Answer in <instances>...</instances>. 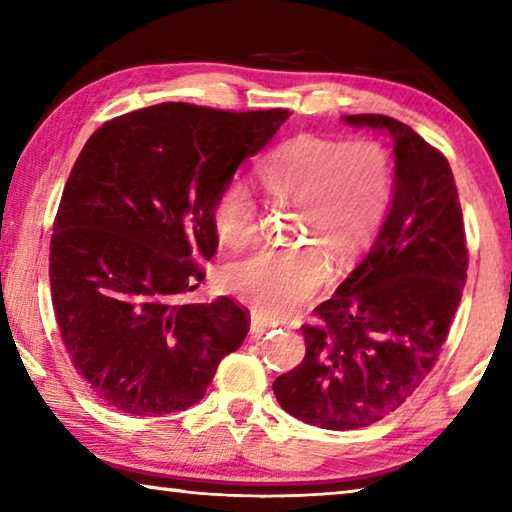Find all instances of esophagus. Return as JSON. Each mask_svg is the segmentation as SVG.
Returning <instances> with one entry per match:
<instances>
[{"instance_id":"1","label":"esophagus","mask_w":512,"mask_h":512,"mask_svg":"<svg viewBox=\"0 0 512 512\" xmlns=\"http://www.w3.org/2000/svg\"><path fill=\"white\" fill-rule=\"evenodd\" d=\"M271 327H275V323H271V320H264L262 316H257V314H253L250 316V334L255 336H262L266 329H271Z\"/></svg>"}]
</instances>
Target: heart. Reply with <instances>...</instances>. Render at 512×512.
<instances>
[{
    "instance_id": "obj_1",
    "label": "heart",
    "mask_w": 512,
    "mask_h": 512,
    "mask_svg": "<svg viewBox=\"0 0 512 512\" xmlns=\"http://www.w3.org/2000/svg\"><path fill=\"white\" fill-rule=\"evenodd\" d=\"M259 183L277 203L298 207L293 232L315 244L257 248L223 273L225 287L266 318H287L329 280V255L352 262L377 237L393 192L388 153L372 140L336 142L300 135L280 146L259 169ZM221 244L241 248L257 232V203L235 180L214 203Z\"/></svg>"
}]
</instances>
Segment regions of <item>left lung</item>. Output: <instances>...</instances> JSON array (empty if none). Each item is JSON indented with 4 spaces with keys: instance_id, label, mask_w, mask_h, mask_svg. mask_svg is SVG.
Listing matches in <instances>:
<instances>
[{
    "instance_id": "left-lung-1",
    "label": "left lung",
    "mask_w": 512,
    "mask_h": 512,
    "mask_svg": "<svg viewBox=\"0 0 512 512\" xmlns=\"http://www.w3.org/2000/svg\"><path fill=\"white\" fill-rule=\"evenodd\" d=\"M345 124L391 135V207L368 255L302 325L305 359L275 379L277 402L320 429H361L411 397L436 363L467 277L463 212L445 155L386 115Z\"/></svg>"
}]
</instances>
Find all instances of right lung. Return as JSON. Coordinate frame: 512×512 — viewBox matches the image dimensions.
Masks as SVG:
<instances>
[{
  "instance_id": "add662e5",
  "label": "right lung",
  "mask_w": 512,
  "mask_h": 512,
  "mask_svg": "<svg viewBox=\"0 0 512 512\" xmlns=\"http://www.w3.org/2000/svg\"><path fill=\"white\" fill-rule=\"evenodd\" d=\"M287 110L158 103L106 121L69 173L49 257L65 348L115 411L167 415L203 400L250 320L230 298L180 305L219 246L214 203Z\"/></svg>"
}]
</instances>
